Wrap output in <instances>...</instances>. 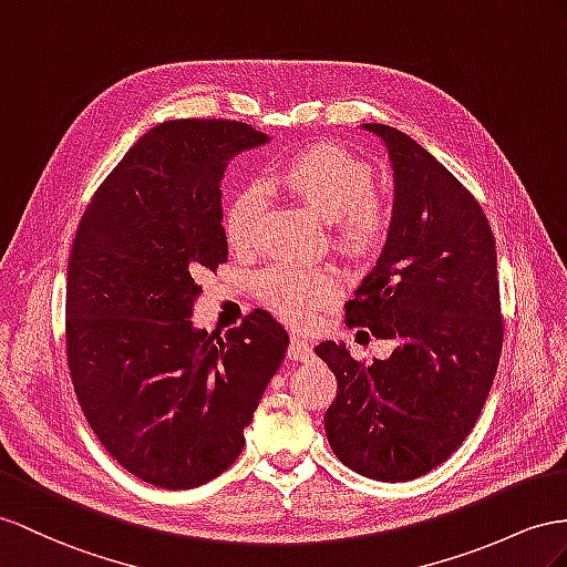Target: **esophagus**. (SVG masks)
Listing matches in <instances>:
<instances>
[{"mask_svg":"<svg viewBox=\"0 0 567 567\" xmlns=\"http://www.w3.org/2000/svg\"><path fill=\"white\" fill-rule=\"evenodd\" d=\"M287 357L295 359V361H311L313 359V350L307 338L301 336H292V342H289V350Z\"/></svg>","mask_w":567,"mask_h":567,"instance_id":"esophagus-1","label":"esophagus"}]
</instances>
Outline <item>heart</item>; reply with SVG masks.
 Returning a JSON list of instances; mask_svg holds the SVG:
<instances>
[{
    "mask_svg": "<svg viewBox=\"0 0 567 567\" xmlns=\"http://www.w3.org/2000/svg\"><path fill=\"white\" fill-rule=\"evenodd\" d=\"M270 184L299 200L328 223L332 246L354 264L375 258L388 241L393 213L373 192V169L340 148L318 145L278 167ZM266 198L258 186H246L231 198L225 235L235 251L251 249L264 220ZM260 299L287 323L311 321L313 313L338 297L340 285L330 270L275 266L260 278Z\"/></svg>",
    "mask_w": 567,
    "mask_h": 567,
    "instance_id": "heart-1",
    "label": "heart"
}]
</instances>
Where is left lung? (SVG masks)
I'll return each mask as SVG.
<instances>
[{
  "label": "left lung",
  "mask_w": 567,
  "mask_h": 567,
  "mask_svg": "<svg viewBox=\"0 0 567 567\" xmlns=\"http://www.w3.org/2000/svg\"><path fill=\"white\" fill-rule=\"evenodd\" d=\"M364 128L393 165V225L344 316L395 350L364 364L342 342L316 347L338 379L326 435L357 474L410 482L455 453L493 385L503 350L496 239L478 200L426 148L393 126Z\"/></svg>",
  "instance_id": "8db88e82"
}]
</instances>
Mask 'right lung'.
Instances as JSON below:
<instances>
[{"label": "right lung", "mask_w": 567, "mask_h": 567, "mask_svg": "<svg viewBox=\"0 0 567 567\" xmlns=\"http://www.w3.org/2000/svg\"><path fill=\"white\" fill-rule=\"evenodd\" d=\"M264 143L244 122L157 124L100 184L71 246V383L107 453L159 488L200 486L239 457L287 352L264 309L225 336L192 323L198 278L227 260L225 167Z\"/></svg>", "instance_id": "add662e5"}]
</instances>
